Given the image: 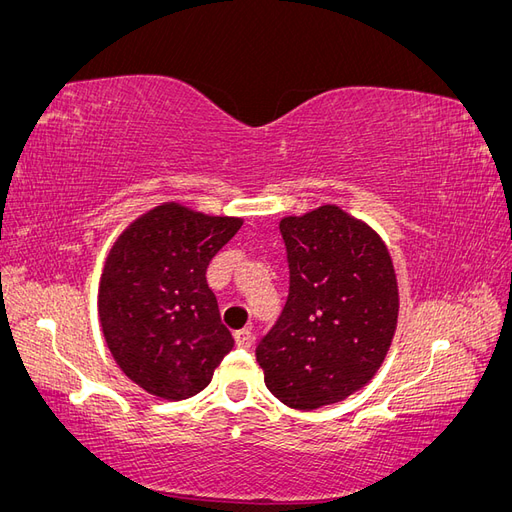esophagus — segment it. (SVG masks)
<instances>
[{
	"instance_id": "1",
	"label": "esophagus",
	"mask_w": 512,
	"mask_h": 512,
	"mask_svg": "<svg viewBox=\"0 0 512 512\" xmlns=\"http://www.w3.org/2000/svg\"><path fill=\"white\" fill-rule=\"evenodd\" d=\"M235 342L239 348H250L254 344V335L250 329H241L235 333Z\"/></svg>"
}]
</instances>
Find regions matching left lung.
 <instances>
[{"mask_svg": "<svg viewBox=\"0 0 512 512\" xmlns=\"http://www.w3.org/2000/svg\"><path fill=\"white\" fill-rule=\"evenodd\" d=\"M280 230L290 292L256 361L267 389L307 412L376 376L397 329V275L378 232L337 205L288 215Z\"/></svg>", "mask_w": 512, "mask_h": 512, "instance_id": "obj_1", "label": "left lung"}]
</instances>
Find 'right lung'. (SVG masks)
Returning a JSON list of instances; mask_svg holds the SVG:
<instances>
[{
  "label": "right lung",
  "mask_w": 512,
  "mask_h": 512,
  "mask_svg": "<svg viewBox=\"0 0 512 512\" xmlns=\"http://www.w3.org/2000/svg\"><path fill=\"white\" fill-rule=\"evenodd\" d=\"M241 218L162 203L136 218L104 260L98 316L115 363L149 395L200 393L235 346L207 284L211 258Z\"/></svg>",
  "instance_id": "add662e5"
}]
</instances>
